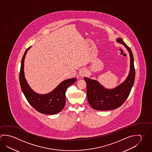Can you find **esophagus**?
Segmentation results:
<instances>
[{"label":"esophagus","mask_w":152,"mask_h":152,"mask_svg":"<svg viewBox=\"0 0 152 152\" xmlns=\"http://www.w3.org/2000/svg\"><path fill=\"white\" fill-rule=\"evenodd\" d=\"M80 76L81 77H84L86 75H87L88 74V71L87 70L85 69V68H82L80 70Z\"/></svg>","instance_id":"1"}]
</instances>
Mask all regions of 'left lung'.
<instances>
[{
  "label": "left lung",
  "instance_id": "left-lung-1",
  "mask_svg": "<svg viewBox=\"0 0 152 152\" xmlns=\"http://www.w3.org/2000/svg\"><path fill=\"white\" fill-rule=\"evenodd\" d=\"M118 43L125 46L130 56V70L126 80L117 88L107 90L98 82L84 77L86 83V94L88 102L93 109L97 110H108L116 109L122 104L130 93L135 78L134 58L130 48L121 38Z\"/></svg>",
  "mask_w": 152,
  "mask_h": 152
}]
</instances>
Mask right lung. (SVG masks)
I'll list each match as a JSON object with an SVG mask.
<instances>
[{"label": "right lung", "mask_w": 152, "mask_h": 152, "mask_svg": "<svg viewBox=\"0 0 152 152\" xmlns=\"http://www.w3.org/2000/svg\"><path fill=\"white\" fill-rule=\"evenodd\" d=\"M31 46L27 48L22 58L19 80L22 91L27 101L37 111L44 114H56L61 112L66 104V92L67 88L72 85L76 78L65 80L62 82L51 93L41 95L35 93L31 89L24 78V60L27 52Z\"/></svg>", "instance_id": "right-lung-1"}]
</instances>
